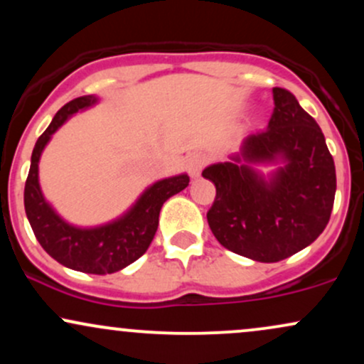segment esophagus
<instances>
[{
  "label": "esophagus",
  "mask_w": 364,
  "mask_h": 364,
  "mask_svg": "<svg viewBox=\"0 0 364 364\" xmlns=\"http://www.w3.org/2000/svg\"><path fill=\"white\" fill-rule=\"evenodd\" d=\"M207 156L202 152H195V154H190L186 159V168H188V173H190L191 178H198L200 173H202V169L205 168L207 164Z\"/></svg>",
  "instance_id": "34e87169"
}]
</instances>
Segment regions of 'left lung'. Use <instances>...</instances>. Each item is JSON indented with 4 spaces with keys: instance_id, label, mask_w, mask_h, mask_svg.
Here are the masks:
<instances>
[{
    "instance_id": "left-lung-1",
    "label": "left lung",
    "mask_w": 364,
    "mask_h": 364,
    "mask_svg": "<svg viewBox=\"0 0 364 364\" xmlns=\"http://www.w3.org/2000/svg\"><path fill=\"white\" fill-rule=\"evenodd\" d=\"M269 127L246 136L231 161L203 169L215 185L207 220L229 252L272 263L323 232L336 198V166L316 121L289 90L274 87ZM281 164L265 178L254 169Z\"/></svg>"
}]
</instances>
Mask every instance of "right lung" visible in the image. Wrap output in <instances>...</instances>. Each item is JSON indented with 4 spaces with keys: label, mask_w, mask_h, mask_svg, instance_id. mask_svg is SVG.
<instances>
[{
    "label": "right lung",
    "mask_w": 364,
    "mask_h": 364,
    "mask_svg": "<svg viewBox=\"0 0 364 364\" xmlns=\"http://www.w3.org/2000/svg\"><path fill=\"white\" fill-rule=\"evenodd\" d=\"M95 95H83L61 107L51 124L36 141L31 169L25 181V214L41 246L61 265L85 274H112L147 252L156 236L159 214L164 202L185 190L190 183L188 174H178L149 186L127 214L97 228H77L66 223L44 198L39 185L41 154L53 133L75 112L97 104Z\"/></svg>",
    "instance_id": "add662e5"
}]
</instances>
